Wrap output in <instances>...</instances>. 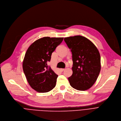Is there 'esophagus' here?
Returning <instances> with one entry per match:
<instances>
[{"label": "esophagus", "instance_id": "1", "mask_svg": "<svg viewBox=\"0 0 121 121\" xmlns=\"http://www.w3.org/2000/svg\"><path fill=\"white\" fill-rule=\"evenodd\" d=\"M64 69H60V70L61 71H63L64 70Z\"/></svg>", "mask_w": 121, "mask_h": 121}]
</instances>
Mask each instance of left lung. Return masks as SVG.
I'll list each match as a JSON object with an SVG mask.
<instances>
[{"label":"left lung","instance_id":"obj_1","mask_svg":"<svg viewBox=\"0 0 121 121\" xmlns=\"http://www.w3.org/2000/svg\"><path fill=\"white\" fill-rule=\"evenodd\" d=\"M72 53V75L68 78L70 86L80 91L90 88L101 70V57L97 48L86 38L75 36L64 39Z\"/></svg>","mask_w":121,"mask_h":121}]
</instances>
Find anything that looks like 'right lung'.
<instances>
[{
	"mask_svg": "<svg viewBox=\"0 0 121 121\" xmlns=\"http://www.w3.org/2000/svg\"><path fill=\"white\" fill-rule=\"evenodd\" d=\"M63 38L43 37L28 48L23 61V69L31 87L39 92H47L56 86L58 76L48 65L52 53Z\"/></svg>",
	"mask_w": 121,
	"mask_h": 121,
	"instance_id": "right-lung-1",
	"label": "right lung"
}]
</instances>
